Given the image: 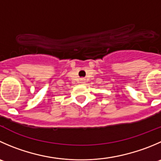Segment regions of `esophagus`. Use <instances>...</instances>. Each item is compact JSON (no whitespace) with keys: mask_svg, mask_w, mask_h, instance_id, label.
I'll use <instances>...</instances> for the list:
<instances>
[{"mask_svg":"<svg viewBox=\"0 0 161 161\" xmlns=\"http://www.w3.org/2000/svg\"><path fill=\"white\" fill-rule=\"evenodd\" d=\"M83 82H83V79H81V80H80V83L82 84V83H83Z\"/></svg>","mask_w":161,"mask_h":161,"instance_id":"esophagus-1","label":"esophagus"}]
</instances>
